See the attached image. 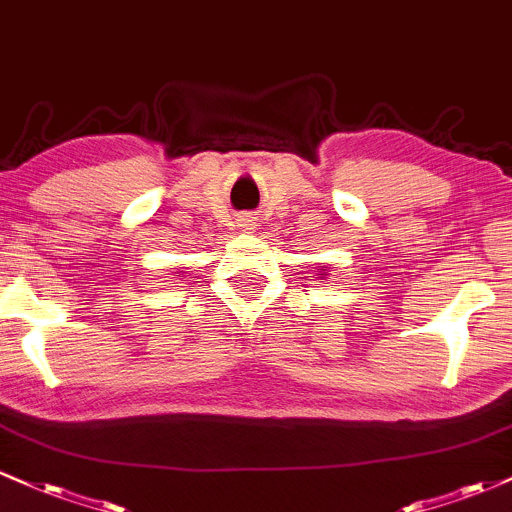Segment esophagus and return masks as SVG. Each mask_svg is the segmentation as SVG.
Segmentation results:
<instances>
[{
    "instance_id": "obj_1",
    "label": "esophagus",
    "mask_w": 512,
    "mask_h": 512,
    "mask_svg": "<svg viewBox=\"0 0 512 512\" xmlns=\"http://www.w3.org/2000/svg\"><path fill=\"white\" fill-rule=\"evenodd\" d=\"M240 226H243L245 231H252V228H255V221H252V219H240Z\"/></svg>"
}]
</instances>
